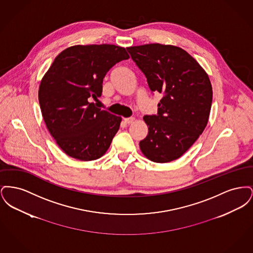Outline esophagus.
<instances>
[{"mask_svg": "<svg viewBox=\"0 0 253 253\" xmlns=\"http://www.w3.org/2000/svg\"><path fill=\"white\" fill-rule=\"evenodd\" d=\"M134 121V118H126V119H124V121L127 123V124H130V123H132V121Z\"/></svg>", "mask_w": 253, "mask_h": 253, "instance_id": "esophagus-1", "label": "esophagus"}]
</instances>
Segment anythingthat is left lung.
I'll use <instances>...</instances> for the list:
<instances>
[{
	"label": "left lung",
	"instance_id": "left-lung-1",
	"mask_svg": "<svg viewBox=\"0 0 253 253\" xmlns=\"http://www.w3.org/2000/svg\"><path fill=\"white\" fill-rule=\"evenodd\" d=\"M127 51L147 79L152 93H160L157 115L145 116L148 135L139 142L145 157L157 163L175 160L204 131L212 101L208 75L185 50L151 43Z\"/></svg>",
	"mask_w": 253,
	"mask_h": 253
}]
</instances>
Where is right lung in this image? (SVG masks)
Here are the masks:
<instances>
[{
	"label": "right lung",
	"instance_id": "add662e5",
	"mask_svg": "<svg viewBox=\"0 0 253 253\" xmlns=\"http://www.w3.org/2000/svg\"><path fill=\"white\" fill-rule=\"evenodd\" d=\"M129 55L113 44L75 45L51 64L39 89V102L49 132L69 157L91 161L102 157L119 131L121 118L97 108L109 70Z\"/></svg>",
	"mask_w": 253,
	"mask_h": 253
}]
</instances>
